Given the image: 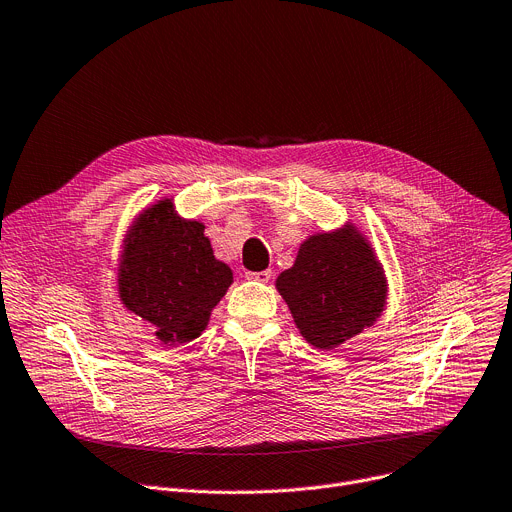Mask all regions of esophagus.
Instances as JSON below:
<instances>
[{
    "label": "esophagus",
    "mask_w": 512,
    "mask_h": 512,
    "mask_svg": "<svg viewBox=\"0 0 512 512\" xmlns=\"http://www.w3.org/2000/svg\"><path fill=\"white\" fill-rule=\"evenodd\" d=\"M247 278H249V280H255V282L265 284V282H270L272 272H270V270H263V272H247Z\"/></svg>",
    "instance_id": "1"
}]
</instances>
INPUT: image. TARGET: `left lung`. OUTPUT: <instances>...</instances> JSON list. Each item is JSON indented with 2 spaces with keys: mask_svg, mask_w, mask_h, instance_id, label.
Masks as SVG:
<instances>
[{
  "mask_svg": "<svg viewBox=\"0 0 512 512\" xmlns=\"http://www.w3.org/2000/svg\"><path fill=\"white\" fill-rule=\"evenodd\" d=\"M276 286L305 340L324 351L369 328L386 305L382 267L355 230L305 240Z\"/></svg>",
  "mask_w": 512,
  "mask_h": 512,
  "instance_id": "left-lung-1",
  "label": "left lung"
}]
</instances>
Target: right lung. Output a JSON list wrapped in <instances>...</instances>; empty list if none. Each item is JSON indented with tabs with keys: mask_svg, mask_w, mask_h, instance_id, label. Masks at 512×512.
<instances>
[{
	"mask_svg": "<svg viewBox=\"0 0 512 512\" xmlns=\"http://www.w3.org/2000/svg\"><path fill=\"white\" fill-rule=\"evenodd\" d=\"M203 230L180 220L166 199L149 207L124 240L120 299L155 326L164 344L195 340L232 284V270L213 257Z\"/></svg>",
	"mask_w": 512,
	"mask_h": 512,
	"instance_id": "1",
	"label": "right lung"
}]
</instances>
